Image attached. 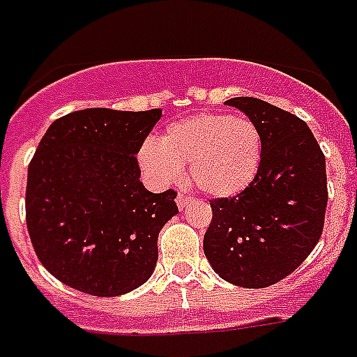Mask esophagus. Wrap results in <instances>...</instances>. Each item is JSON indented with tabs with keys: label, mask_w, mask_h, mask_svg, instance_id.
Instances as JSON below:
<instances>
[{
	"label": "esophagus",
	"mask_w": 357,
	"mask_h": 357,
	"mask_svg": "<svg viewBox=\"0 0 357 357\" xmlns=\"http://www.w3.org/2000/svg\"><path fill=\"white\" fill-rule=\"evenodd\" d=\"M190 202H195V198H192V196H189V195H183V192H179L178 198H176V204H178L179 209H185V207L189 206Z\"/></svg>",
	"instance_id": "1"
}]
</instances>
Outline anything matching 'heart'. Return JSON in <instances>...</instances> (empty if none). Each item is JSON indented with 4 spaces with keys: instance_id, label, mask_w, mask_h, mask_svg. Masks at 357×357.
I'll return each instance as SVG.
<instances>
[{
    "instance_id": "1",
    "label": "heart",
    "mask_w": 357,
    "mask_h": 357,
    "mask_svg": "<svg viewBox=\"0 0 357 357\" xmlns=\"http://www.w3.org/2000/svg\"><path fill=\"white\" fill-rule=\"evenodd\" d=\"M263 137L250 119L200 113L172 122L159 142L139 148L142 172L155 183H172L190 162V179L218 198L243 192L259 172Z\"/></svg>"
}]
</instances>
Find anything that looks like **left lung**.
Here are the masks:
<instances>
[{
	"instance_id": "8db88e82",
	"label": "left lung",
	"mask_w": 357,
	"mask_h": 357,
	"mask_svg": "<svg viewBox=\"0 0 357 357\" xmlns=\"http://www.w3.org/2000/svg\"><path fill=\"white\" fill-rule=\"evenodd\" d=\"M226 103L259 128L263 155L259 172L243 192L211 200L204 252L222 280L263 289L296 271L321 238L326 159L298 116L257 98Z\"/></svg>"
}]
</instances>
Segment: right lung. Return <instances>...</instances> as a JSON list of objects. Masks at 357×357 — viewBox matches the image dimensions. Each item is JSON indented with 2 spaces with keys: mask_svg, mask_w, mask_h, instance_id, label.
Wrapping results in <instances>:
<instances>
[{
  "mask_svg": "<svg viewBox=\"0 0 357 357\" xmlns=\"http://www.w3.org/2000/svg\"><path fill=\"white\" fill-rule=\"evenodd\" d=\"M161 114L85 109L42 137L27 170L25 220L40 263L64 285L119 296L151 276L178 192L144 189L135 155Z\"/></svg>",
  "mask_w": 357,
  "mask_h": 357,
  "instance_id": "obj_1",
  "label": "right lung"
}]
</instances>
